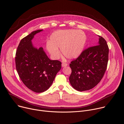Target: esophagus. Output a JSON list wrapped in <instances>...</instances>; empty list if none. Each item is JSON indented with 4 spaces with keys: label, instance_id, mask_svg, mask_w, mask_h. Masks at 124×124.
<instances>
[{
    "label": "esophagus",
    "instance_id": "obj_1",
    "mask_svg": "<svg viewBox=\"0 0 124 124\" xmlns=\"http://www.w3.org/2000/svg\"><path fill=\"white\" fill-rule=\"evenodd\" d=\"M67 65H68V64H67L66 63H64V62H63V63H62V66L63 67H65V66H67Z\"/></svg>",
    "mask_w": 124,
    "mask_h": 124
}]
</instances>
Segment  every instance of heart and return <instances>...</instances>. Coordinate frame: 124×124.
<instances>
[{
  "mask_svg": "<svg viewBox=\"0 0 124 124\" xmlns=\"http://www.w3.org/2000/svg\"><path fill=\"white\" fill-rule=\"evenodd\" d=\"M85 36L81 31L61 30L53 32L50 41L46 43V49L54 59L61 56L58 48L65 57L69 59L77 58L82 52L85 42Z\"/></svg>",
  "mask_w": 124,
  "mask_h": 124,
  "instance_id": "heart-1",
  "label": "heart"
}]
</instances>
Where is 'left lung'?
<instances>
[{
	"label": "left lung",
	"mask_w": 124,
	"mask_h": 124,
	"mask_svg": "<svg viewBox=\"0 0 124 124\" xmlns=\"http://www.w3.org/2000/svg\"><path fill=\"white\" fill-rule=\"evenodd\" d=\"M98 37V45L83 51L70 64L72 73L69 81L78 91H85L93 88L102 79L107 69L108 46L103 38Z\"/></svg>",
	"instance_id": "8db88e82"
}]
</instances>
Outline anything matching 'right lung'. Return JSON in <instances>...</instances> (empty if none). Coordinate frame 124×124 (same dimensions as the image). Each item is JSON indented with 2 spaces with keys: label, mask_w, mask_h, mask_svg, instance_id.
I'll return each instance as SVG.
<instances>
[{
  "label": "right lung",
  "mask_w": 124,
  "mask_h": 124,
  "mask_svg": "<svg viewBox=\"0 0 124 124\" xmlns=\"http://www.w3.org/2000/svg\"><path fill=\"white\" fill-rule=\"evenodd\" d=\"M42 30L31 32L22 39L17 47L15 63L19 77L31 91L37 93L46 91L61 68V62L51 60L42 47L33 46L31 40Z\"/></svg>",
  "instance_id": "obj_1"
}]
</instances>
